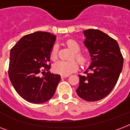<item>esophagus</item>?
<instances>
[{
  "instance_id": "1",
  "label": "esophagus",
  "mask_w": 130,
  "mask_h": 130,
  "mask_svg": "<svg viewBox=\"0 0 130 130\" xmlns=\"http://www.w3.org/2000/svg\"><path fill=\"white\" fill-rule=\"evenodd\" d=\"M69 75H62V76H61V78H67V77H69Z\"/></svg>"
}]
</instances>
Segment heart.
Returning <instances> with one entry per match:
<instances>
[{
  "mask_svg": "<svg viewBox=\"0 0 130 130\" xmlns=\"http://www.w3.org/2000/svg\"><path fill=\"white\" fill-rule=\"evenodd\" d=\"M65 45L67 48H69L72 52H74L72 58H75L81 65H85L89 63V54L80 52L81 47L77 41L74 39H68L65 42ZM50 58L54 61L57 58L56 45H54L50 51ZM78 67H79V65H78V62L74 60L70 61H58L54 63L53 65V69L54 72L61 75H69L72 73H74L78 70Z\"/></svg>",
  "mask_w": 130,
  "mask_h": 130,
  "instance_id": "heart-1",
  "label": "heart"
}]
</instances>
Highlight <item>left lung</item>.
<instances>
[{"label": "left lung", "mask_w": 130, "mask_h": 130, "mask_svg": "<svg viewBox=\"0 0 130 130\" xmlns=\"http://www.w3.org/2000/svg\"><path fill=\"white\" fill-rule=\"evenodd\" d=\"M84 41L89 49L92 63L85 72L78 75V96L85 101L95 102L106 97L115 87L123 65V57L117 41L100 30L84 31Z\"/></svg>", "instance_id": "8db88e82"}]
</instances>
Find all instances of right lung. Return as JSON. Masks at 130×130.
I'll use <instances>...</instances> for the list:
<instances>
[{
	"mask_svg": "<svg viewBox=\"0 0 130 130\" xmlns=\"http://www.w3.org/2000/svg\"><path fill=\"white\" fill-rule=\"evenodd\" d=\"M55 39L50 32L38 31L22 37L11 49L9 77L19 95L28 102L43 104L50 100L61 80L60 75L49 72Z\"/></svg>",
	"mask_w": 130,
	"mask_h": 130,
	"instance_id": "add662e5",
	"label": "right lung"
}]
</instances>
